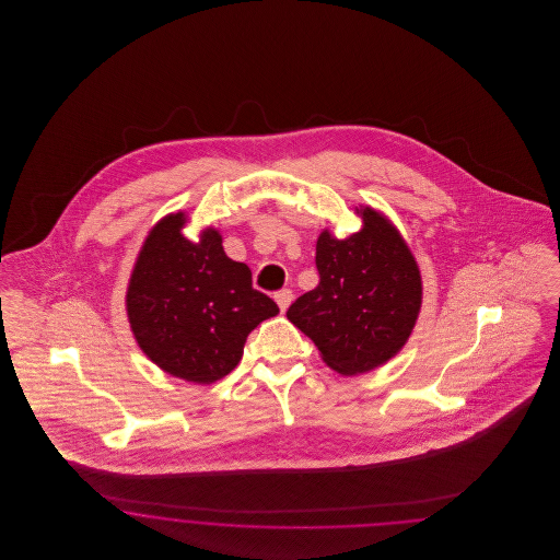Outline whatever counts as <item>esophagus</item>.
<instances>
[{
  "instance_id": "obj_1",
  "label": "esophagus",
  "mask_w": 560,
  "mask_h": 560,
  "mask_svg": "<svg viewBox=\"0 0 560 560\" xmlns=\"http://www.w3.org/2000/svg\"><path fill=\"white\" fill-rule=\"evenodd\" d=\"M293 293L292 290H281V292L275 293V302L279 304V308H281V313H285L288 308H290V304H292Z\"/></svg>"
}]
</instances>
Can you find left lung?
<instances>
[{"label":"left lung","mask_w":560,"mask_h":560,"mask_svg":"<svg viewBox=\"0 0 560 560\" xmlns=\"http://www.w3.org/2000/svg\"><path fill=\"white\" fill-rule=\"evenodd\" d=\"M363 226L347 240H317L319 285L300 295L288 319L342 375L372 372L409 340L422 306L420 268L393 222L357 208Z\"/></svg>","instance_id":"left-lung-1"}]
</instances>
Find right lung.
I'll list each match as a JSON object with an SVG mask.
<instances>
[{"label":"right lung","instance_id":"obj_1","mask_svg":"<svg viewBox=\"0 0 560 560\" xmlns=\"http://www.w3.org/2000/svg\"><path fill=\"white\" fill-rule=\"evenodd\" d=\"M187 213L161 218L136 258L126 293L133 338L163 372L212 384L233 372L252 329L279 313L231 260L215 229L183 235Z\"/></svg>","mask_w":560,"mask_h":560}]
</instances>
